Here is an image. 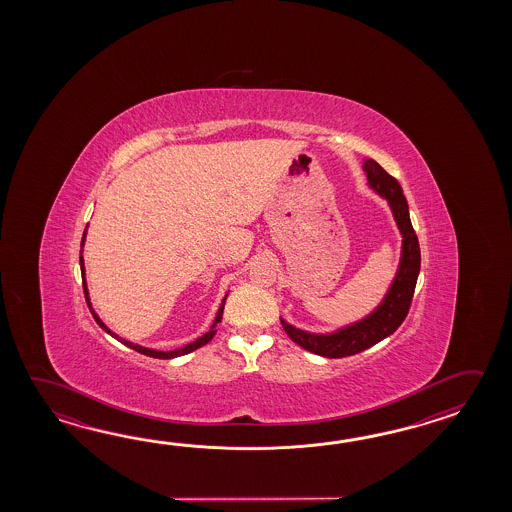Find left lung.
I'll list each match as a JSON object with an SVG mask.
<instances>
[{"mask_svg": "<svg viewBox=\"0 0 512 512\" xmlns=\"http://www.w3.org/2000/svg\"><path fill=\"white\" fill-rule=\"evenodd\" d=\"M364 172L368 174L370 185L390 201L393 216L403 234V258L390 293L386 294L379 309L359 324H353L333 335H311L302 329L289 326L282 320L283 329L293 342H296L300 348L327 359H342L349 355H357L360 351L381 342L382 338L390 337L393 331L403 324L404 318L410 311L417 274L421 269L419 240L415 236L410 214H408V203L404 199L403 188L399 185V181L388 174L381 164L371 159L364 163Z\"/></svg>", "mask_w": 512, "mask_h": 512, "instance_id": "left-lung-1", "label": "left lung"}]
</instances>
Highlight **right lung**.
Masks as SVG:
<instances>
[{
    "label": "right lung",
    "instance_id": "right-lung-1",
    "mask_svg": "<svg viewBox=\"0 0 512 512\" xmlns=\"http://www.w3.org/2000/svg\"><path fill=\"white\" fill-rule=\"evenodd\" d=\"M84 238H86V230H84ZM84 238H82V245H84ZM80 271H82V274H84V260H82V256H80ZM82 285H84V294H86V302L87 305H89V311H91V315L95 316V320H97L98 326L102 327L104 331H108L109 335H113V333L109 331L108 327L102 324V320H100V318L95 315V311L91 309V304H89V296H87L86 280H84V276H82ZM225 300H227V298H225ZM225 300H223V304H221V307H219L218 316H216V320H214V326H212V329H210L208 333H205L203 337L197 338V340H194V342H190V344L185 346V348L175 349V351H153V349L135 346V344H131V342H128V340H120V338L119 340L122 342V344H126L128 348L135 349V351H139V353H142V355H146V357H153V359H174V357H181V355H186V353H190V351H194V349L205 346V344H208V342L214 338V335H216V324L221 322V316H223ZM113 337H115V335H113Z\"/></svg>",
    "mask_w": 512,
    "mask_h": 512
}]
</instances>
